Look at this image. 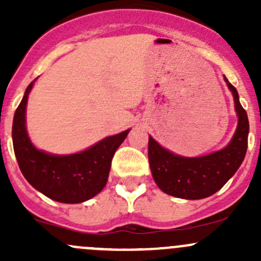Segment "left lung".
<instances>
[{"label":"left lung","instance_id":"8db88e82","mask_svg":"<svg viewBox=\"0 0 261 261\" xmlns=\"http://www.w3.org/2000/svg\"><path fill=\"white\" fill-rule=\"evenodd\" d=\"M232 92L239 123L230 144L222 150L198 158L175 155L149 136V164L152 178L169 196L183 199H202L220 191L236 173L247 150L249 120L239 101L235 87L225 77Z\"/></svg>","mask_w":261,"mask_h":261}]
</instances>
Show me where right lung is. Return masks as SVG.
Segmentation results:
<instances>
[{
  "instance_id": "right-lung-1",
  "label": "right lung",
  "mask_w": 261,
  "mask_h": 261,
  "mask_svg": "<svg viewBox=\"0 0 261 261\" xmlns=\"http://www.w3.org/2000/svg\"><path fill=\"white\" fill-rule=\"evenodd\" d=\"M26 88L12 123V143L21 173L35 189L62 203H81L98 194L109 179L111 162L128 131L109 136L84 151L72 155H53L31 144L25 126Z\"/></svg>"
}]
</instances>
